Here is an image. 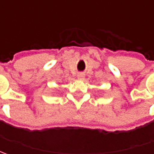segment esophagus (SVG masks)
I'll use <instances>...</instances> for the list:
<instances>
[{"mask_svg":"<svg viewBox=\"0 0 154 154\" xmlns=\"http://www.w3.org/2000/svg\"><path fill=\"white\" fill-rule=\"evenodd\" d=\"M77 77H78L79 80H82V79H84V77H85V74H84V73H79L78 75H77Z\"/></svg>","mask_w":154,"mask_h":154,"instance_id":"34e87169","label":"esophagus"}]
</instances>
